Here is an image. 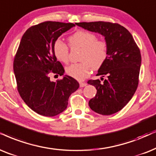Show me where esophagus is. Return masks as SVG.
Returning a JSON list of instances; mask_svg holds the SVG:
<instances>
[{
	"instance_id": "34e87169",
	"label": "esophagus",
	"mask_w": 156,
	"mask_h": 156,
	"mask_svg": "<svg viewBox=\"0 0 156 156\" xmlns=\"http://www.w3.org/2000/svg\"><path fill=\"white\" fill-rule=\"evenodd\" d=\"M79 84H80V87H81V88L85 87V86H86V85H87V83H83V82H80Z\"/></svg>"
}]
</instances>
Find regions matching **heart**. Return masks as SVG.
<instances>
[{
	"mask_svg": "<svg viewBox=\"0 0 156 156\" xmlns=\"http://www.w3.org/2000/svg\"><path fill=\"white\" fill-rule=\"evenodd\" d=\"M71 48H82L79 60L66 68L68 76L78 80H83L92 69L97 70L105 63L109 55V45L104 39H98L94 33L79 30L68 39ZM53 52L59 61L68 64L70 61V48L66 43L57 39L53 44Z\"/></svg>",
	"mask_w": 156,
	"mask_h": 156,
	"instance_id": "heart-1",
	"label": "heart"
}]
</instances>
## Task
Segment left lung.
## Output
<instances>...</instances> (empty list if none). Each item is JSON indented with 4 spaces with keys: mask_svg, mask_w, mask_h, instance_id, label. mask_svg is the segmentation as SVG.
Returning <instances> with one entry per match:
<instances>
[{
    "mask_svg": "<svg viewBox=\"0 0 156 156\" xmlns=\"http://www.w3.org/2000/svg\"><path fill=\"white\" fill-rule=\"evenodd\" d=\"M76 25L105 37L109 55L98 69L99 79L88 80L97 90L88 102L90 108L102 115H111L123 109L137 90L141 65L138 46L127 29L117 23L106 21L76 23ZM106 76L105 80L103 77Z\"/></svg>",
    "mask_w": 156,
    "mask_h": 156,
    "instance_id": "1",
    "label": "left lung"
}]
</instances>
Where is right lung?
Wrapping results in <instances>:
<instances>
[{"instance_id":"1","label":"right lung","mask_w":156,"mask_h":156,"mask_svg":"<svg viewBox=\"0 0 156 156\" xmlns=\"http://www.w3.org/2000/svg\"><path fill=\"white\" fill-rule=\"evenodd\" d=\"M75 24L44 21L26 31L13 60L17 90L23 101L33 111L54 117L66 109L68 98L79 88L72 77L66 76L56 82L50 74L62 76L63 66L53 52L54 42Z\"/></svg>"}]
</instances>
